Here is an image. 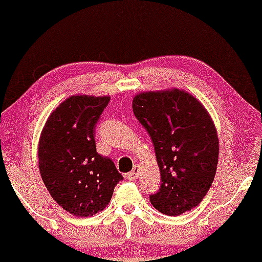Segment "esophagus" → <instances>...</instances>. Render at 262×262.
<instances>
[{
	"label": "esophagus",
	"mask_w": 262,
	"mask_h": 262,
	"mask_svg": "<svg viewBox=\"0 0 262 262\" xmlns=\"http://www.w3.org/2000/svg\"><path fill=\"white\" fill-rule=\"evenodd\" d=\"M139 172H140L139 166H134L133 170L127 173V179L130 180V181H135V180L138 179V176H139Z\"/></svg>",
	"instance_id": "esophagus-1"
}]
</instances>
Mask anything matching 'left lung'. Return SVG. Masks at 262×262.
Returning <instances> with one entry per match:
<instances>
[{
	"mask_svg": "<svg viewBox=\"0 0 262 262\" xmlns=\"http://www.w3.org/2000/svg\"><path fill=\"white\" fill-rule=\"evenodd\" d=\"M133 112L154 144L161 186L150 202L166 215H180L201 203L218 165L219 140L209 113L179 89L143 92Z\"/></svg>",
	"mask_w": 262,
	"mask_h": 262,
	"instance_id": "1",
	"label": "left lung"
}]
</instances>
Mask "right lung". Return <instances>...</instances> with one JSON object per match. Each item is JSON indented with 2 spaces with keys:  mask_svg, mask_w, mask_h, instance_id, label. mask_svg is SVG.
<instances>
[{
  "mask_svg": "<svg viewBox=\"0 0 262 262\" xmlns=\"http://www.w3.org/2000/svg\"><path fill=\"white\" fill-rule=\"evenodd\" d=\"M111 97L71 96L50 114L38 146L39 171L56 203L77 217L106 208L122 181L114 162L96 151L95 130Z\"/></svg>",
  "mask_w": 262,
  "mask_h": 262,
  "instance_id": "obj_1",
  "label": "right lung"
}]
</instances>
